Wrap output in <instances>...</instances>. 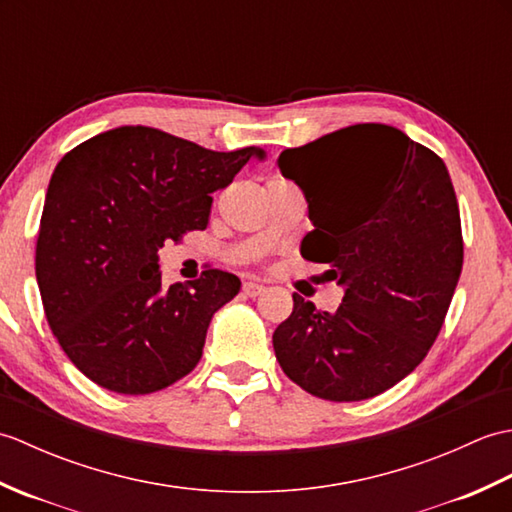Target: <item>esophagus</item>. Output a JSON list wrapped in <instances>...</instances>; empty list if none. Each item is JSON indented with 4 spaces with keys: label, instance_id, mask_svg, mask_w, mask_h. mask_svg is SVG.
<instances>
[{
    "label": "esophagus",
    "instance_id": "34e87169",
    "mask_svg": "<svg viewBox=\"0 0 512 512\" xmlns=\"http://www.w3.org/2000/svg\"><path fill=\"white\" fill-rule=\"evenodd\" d=\"M242 292L246 297H259L264 292V286L255 284V281H246V284L242 286Z\"/></svg>",
    "mask_w": 512,
    "mask_h": 512
}]
</instances>
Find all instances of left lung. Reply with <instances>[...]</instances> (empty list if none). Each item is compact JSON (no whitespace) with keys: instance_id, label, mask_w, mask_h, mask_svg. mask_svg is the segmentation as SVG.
<instances>
[{"instance_id":"left-lung-1","label":"left lung","mask_w":512,"mask_h":512,"mask_svg":"<svg viewBox=\"0 0 512 512\" xmlns=\"http://www.w3.org/2000/svg\"><path fill=\"white\" fill-rule=\"evenodd\" d=\"M277 165L314 224L301 255L328 264L343 288L336 312L292 295L273 334L277 361L312 396L374 398L422 363L458 286L464 248L447 165L383 123L286 149Z\"/></svg>"}]
</instances>
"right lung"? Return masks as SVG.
I'll return each mask as SVG.
<instances>
[{
    "label": "right lung",
    "instance_id": "right-lung-1",
    "mask_svg": "<svg viewBox=\"0 0 512 512\" xmlns=\"http://www.w3.org/2000/svg\"><path fill=\"white\" fill-rule=\"evenodd\" d=\"M253 156L262 151H211L125 125L61 158L43 204L37 284L52 334L96 385L143 396L198 365L213 314L242 281L211 268L165 288L158 250L206 228L211 193Z\"/></svg>",
    "mask_w": 512,
    "mask_h": 512
}]
</instances>
